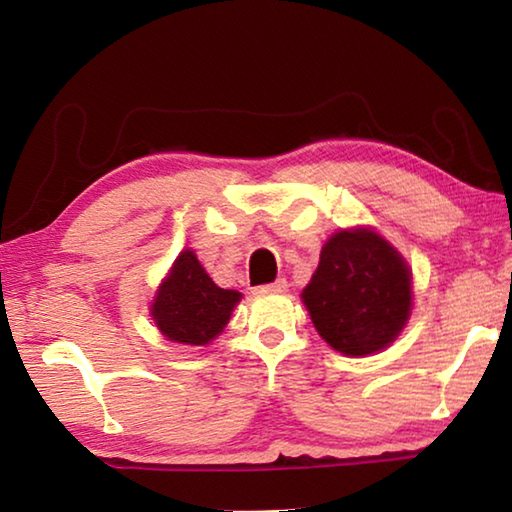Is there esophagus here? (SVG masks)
<instances>
[{
  "label": "esophagus",
  "mask_w": 512,
  "mask_h": 512,
  "mask_svg": "<svg viewBox=\"0 0 512 512\" xmlns=\"http://www.w3.org/2000/svg\"><path fill=\"white\" fill-rule=\"evenodd\" d=\"M287 289H289L287 280H284V277H280V280H275L273 284H266V287L259 289V293H284Z\"/></svg>",
  "instance_id": "obj_1"
}]
</instances>
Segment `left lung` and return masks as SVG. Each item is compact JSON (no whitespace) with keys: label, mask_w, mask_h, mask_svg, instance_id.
<instances>
[{"label":"left lung","mask_w":512,"mask_h":512,"mask_svg":"<svg viewBox=\"0 0 512 512\" xmlns=\"http://www.w3.org/2000/svg\"><path fill=\"white\" fill-rule=\"evenodd\" d=\"M320 339L345 357L386 350L411 318L413 275L400 250L366 225L336 230L300 293Z\"/></svg>","instance_id":"left-lung-1"}]
</instances>
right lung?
<instances>
[{"mask_svg":"<svg viewBox=\"0 0 512 512\" xmlns=\"http://www.w3.org/2000/svg\"><path fill=\"white\" fill-rule=\"evenodd\" d=\"M241 293L212 282L192 248L180 250L151 302V318L171 343L207 345L219 336Z\"/></svg>","mask_w":512,"mask_h":512,"instance_id":"right-lung-1","label":"right lung"}]
</instances>
